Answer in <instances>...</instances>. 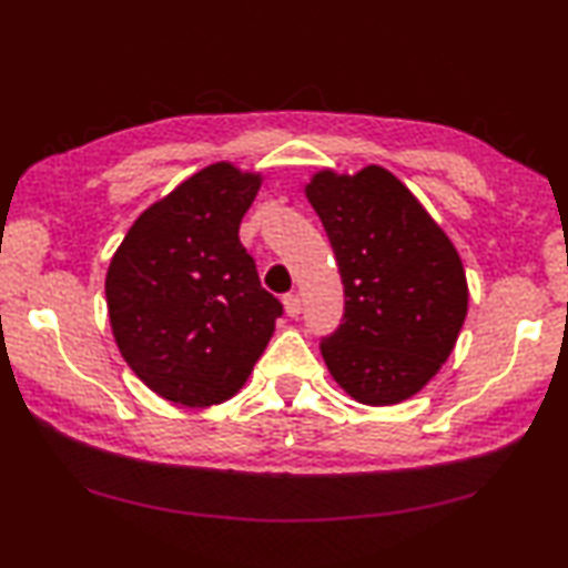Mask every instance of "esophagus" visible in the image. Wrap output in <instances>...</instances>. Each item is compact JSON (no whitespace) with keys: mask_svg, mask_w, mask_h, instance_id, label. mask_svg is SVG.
<instances>
[{"mask_svg":"<svg viewBox=\"0 0 568 568\" xmlns=\"http://www.w3.org/2000/svg\"><path fill=\"white\" fill-rule=\"evenodd\" d=\"M283 306H285V313L290 317H297L302 313V300L297 297V294H285Z\"/></svg>","mask_w":568,"mask_h":568,"instance_id":"obj_1","label":"esophagus"}]
</instances>
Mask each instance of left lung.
<instances>
[{"mask_svg":"<svg viewBox=\"0 0 568 568\" xmlns=\"http://www.w3.org/2000/svg\"><path fill=\"white\" fill-rule=\"evenodd\" d=\"M325 225L345 292L338 329L323 338L334 381L366 406L410 399L450 357L468 311L459 253L387 169H323L304 187Z\"/></svg>","mask_w":568,"mask_h":568,"instance_id":"left-lung-1","label":"left lung"}]
</instances>
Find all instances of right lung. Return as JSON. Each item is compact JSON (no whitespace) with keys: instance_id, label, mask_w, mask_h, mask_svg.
<instances>
[{"instance_id":"add662e5","label":"right lung","mask_w":568,"mask_h":568,"mask_svg":"<svg viewBox=\"0 0 568 568\" xmlns=\"http://www.w3.org/2000/svg\"><path fill=\"white\" fill-rule=\"evenodd\" d=\"M262 174L215 162L148 206L106 271L118 351L158 397L223 404L248 381L281 302L257 278L239 225Z\"/></svg>"}]
</instances>
